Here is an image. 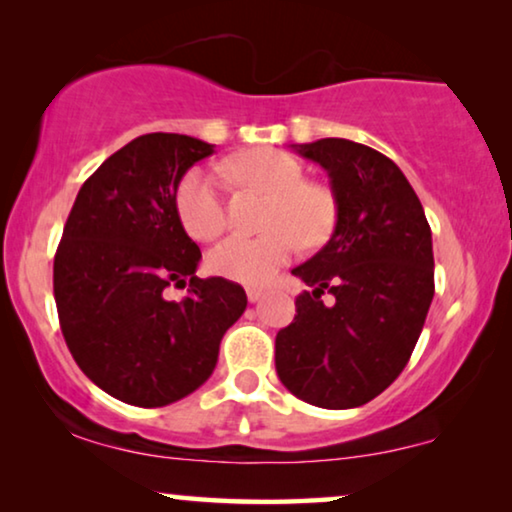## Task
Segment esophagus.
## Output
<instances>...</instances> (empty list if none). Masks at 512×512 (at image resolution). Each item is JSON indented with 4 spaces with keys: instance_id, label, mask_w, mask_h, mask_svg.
<instances>
[{
    "instance_id": "34e87169",
    "label": "esophagus",
    "mask_w": 512,
    "mask_h": 512,
    "mask_svg": "<svg viewBox=\"0 0 512 512\" xmlns=\"http://www.w3.org/2000/svg\"><path fill=\"white\" fill-rule=\"evenodd\" d=\"M263 289H247V298H249V303H258V300L263 298Z\"/></svg>"
}]
</instances>
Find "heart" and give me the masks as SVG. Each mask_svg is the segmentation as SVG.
Wrapping results in <instances>:
<instances>
[{
  "label": "heart",
  "mask_w": 512,
  "mask_h": 512,
  "mask_svg": "<svg viewBox=\"0 0 512 512\" xmlns=\"http://www.w3.org/2000/svg\"><path fill=\"white\" fill-rule=\"evenodd\" d=\"M223 170L244 186L270 193L261 235H233L209 256L216 275L242 284H265L296 254L298 242L319 247L338 221V200L331 188L305 181V170L286 151L256 146L226 160ZM174 205L181 226L195 240H216L228 226L219 172L191 167L179 179Z\"/></svg>",
  "instance_id": "heart-1"
}]
</instances>
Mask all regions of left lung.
<instances>
[{
  "label": "left lung",
  "instance_id": "obj_1",
  "mask_svg": "<svg viewBox=\"0 0 512 512\" xmlns=\"http://www.w3.org/2000/svg\"><path fill=\"white\" fill-rule=\"evenodd\" d=\"M293 149L328 172L338 221L326 247L291 270L312 291L277 333L275 368L300 401L359 408L401 375L422 333L433 300L431 228L410 181L380 151L338 137Z\"/></svg>",
  "mask_w": 512,
  "mask_h": 512
}]
</instances>
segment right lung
Segmentation results:
<instances>
[{
    "instance_id": "add662e5",
    "label": "right lung",
    "mask_w": 512,
    "mask_h": 512,
    "mask_svg": "<svg viewBox=\"0 0 512 512\" xmlns=\"http://www.w3.org/2000/svg\"><path fill=\"white\" fill-rule=\"evenodd\" d=\"M214 144L174 132L142 135L109 156L76 195L53 261L60 328L74 361L102 391L163 408L212 375L223 333L247 293L195 277L200 249L181 226L179 179ZM189 284L184 301L167 285Z\"/></svg>"
}]
</instances>
